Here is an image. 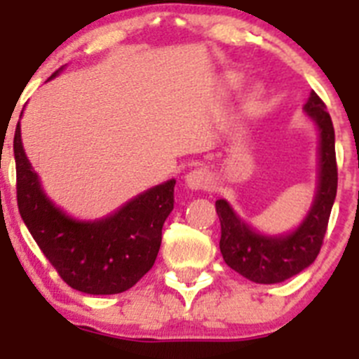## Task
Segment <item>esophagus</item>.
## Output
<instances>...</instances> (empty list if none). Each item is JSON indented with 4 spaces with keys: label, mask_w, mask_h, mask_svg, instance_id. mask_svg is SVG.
<instances>
[{
    "label": "esophagus",
    "mask_w": 359,
    "mask_h": 359,
    "mask_svg": "<svg viewBox=\"0 0 359 359\" xmlns=\"http://www.w3.org/2000/svg\"><path fill=\"white\" fill-rule=\"evenodd\" d=\"M185 183L189 189L199 190V189H208L212 185V174L208 169H203V167H198V169L190 170L185 176Z\"/></svg>",
    "instance_id": "esophagus-1"
}]
</instances>
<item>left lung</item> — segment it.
<instances>
[{"instance_id":"1","label":"left lung","mask_w":359,"mask_h":359,"mask_svg":"<svg viewBox=\"0 0 359 359\" xmlns=\"http://www.w3.org/2000/svg\"><path fill=\"white\" fill-rule=\"evenodd\" d=\"M320 129L318 190L309 214L294 231L280 237H266L244 224L224 199L215 201L221 221L219 248L231 269L257 284H277L315 262L327 230L329 215L338 189L334 128L325 104L313 91L304 106Z\"/></svg>"}]
</instances>
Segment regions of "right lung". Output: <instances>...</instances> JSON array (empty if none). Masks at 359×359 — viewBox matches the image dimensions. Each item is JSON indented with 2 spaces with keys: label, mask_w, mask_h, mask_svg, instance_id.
I'll return each mask as SVG.
<instances>
[{
  "label": "right lung",
  "mask_w": 359,
  "mask_h": 359,
  "mask_svg": "<svg viewBox=\"0 0 359 359\" xmlns=\"http://www.w3.org/2000/svg\"><path fill=\"white\" fill-rule=\"evenodd\" d=\"M14 158L19 214L69 287L88 294L122 293L152 268L161 244V228L174 208L176 180L136 196L109 217L82 223L44 196L25 154L19 122Z\"/></svg>",
  "instance_id": "obj_1"
}]
</instances>
